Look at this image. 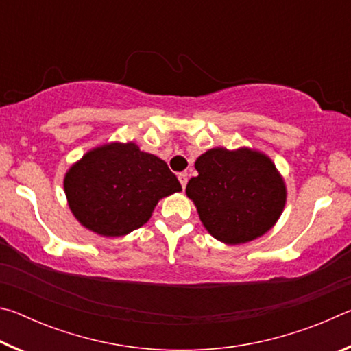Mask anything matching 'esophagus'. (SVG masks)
Masks as SVG:
<instances>
[{
	"instance_id": "34e87169",
	"label": "esophagus",
	"mask_w": 351,
	"mask_h": 351,
	"mask_svg": "<svg viewBox=\"0 0 351 351\" xmlns=\"http://www.w3.org/2000/svg\"><path fill=\"white\" fill-rule=\"evenodd\" d=\"M178 180H180L182 189H186V186H187V181H189L187 173H180V175H178Z\"/></svg>"
}]
</instances>
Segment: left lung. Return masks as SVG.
Masks as SVG:
<instances>
[{"instance_id":"8db88e82","label":"left lung","mask_w":351,"mask_h":351,"mask_svg":"<svg viewBox=\"0 0 351 351\" xmlns=\"http://www.w3.org/2000/svg\"><path fill=\"white\" fill-rule=\"evenodd\" d=\"M186 193L212 237L226 245L258 239L277 223L287 187L274 162L251 148H212L197 159Z\"/></svg>"}]
</instances>
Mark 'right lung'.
<instances>
[{"label":"right lung","mask_w":351,"mask_h":351,"mask_svg":"<svg viewBox=\"0 0 351 351\" xmlns=\"http://www.w3.org/2000/svg\"><path fill=\"white\" fill-rule=\"evenodd\" d=\"M63 186L79 223L104 237L139 229L159 199L182 190L162 159L133 142L93 148L66 171Z\"/></svg>","instance_id":"1"}]
</instances>
